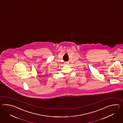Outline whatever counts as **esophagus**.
Listing matches in <instances>:
<instances>
[{
  "instance_id": "34e87169",
  "label": "esophagus",
  "mask_w": 123,
  "mask_h": 123,
  "mask_svg": "<svg viewBox=\"0 0 123 123\" xmlns=\"http://www.w3.org/2000/svg\"><path fill=\"white\" fill-rule=\"evenodd\" d=\"M68 64H69L68 62H65V64L66 65H68Z\"/></svg>"
}]
</instances>
